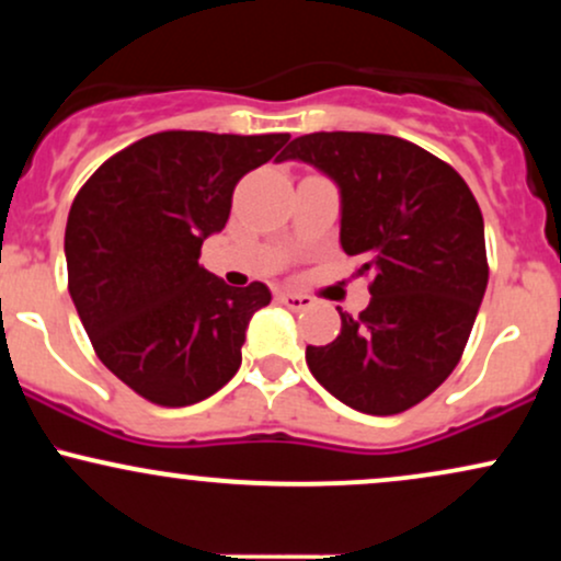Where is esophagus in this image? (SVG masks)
I'll return each mask as SVG.
<instances>
[{
    "instance_id": "obj_1",
    "label": "esophagus",
    "mask_w": 561,
    "mask_h": 561,
    "mask_svg": "<svg viewBox=\"0 0 561 561\" xmlns=\"http://www.w3.org/2000/svg\"><path fill=\"white\" fill-rule=\"evenodd\" d=\"M279 300L285 302L287 308H293V311H302V308L313 306V298H308V295L302 293H282Z\"/></svg>"
}]
</instances>
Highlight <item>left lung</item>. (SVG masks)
<instances>
[{"instance_id":"left-lung-1","label":"left lung","mask_w":561,"mask_h":561,"mask_svg":"<svg viewBox=\"0 0 561 561\" xmlns=\"http://www.w3.org/2000/svg\"><path fill=\"white\" fill-rule=\"evenodd\" d=\"M276 160H302L343 197L340 242L371 274L358 317L340 311L330 345H308L311 375L337 401L390 416L456 369L488 287L485 227L465 179L446 160L390 134L317 131Z\"/></svg>"}]
</instances>
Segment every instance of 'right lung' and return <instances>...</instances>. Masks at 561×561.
Returning <instances> with one entry per match:
<instances>
[{
	"mask_svg": "<svg viewBox=\"0 0 561 561\" xmlns=\"http://www.w3.org/2000/svg\"><path fill=\"white\" fill-rule=\"evenodd\" d=\"M289 134L160 131L115 152L68 214V289L100 362L150 403L192 405L242 364L244 330L272 302L199 266L234 186Z\"/></svg>",
	"mask_w": 561,
	"mask_h": 561,
	"instance_id": "right-lung-1",
	"label": "right lung"
}]
</instances>
